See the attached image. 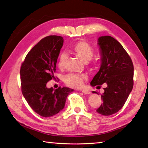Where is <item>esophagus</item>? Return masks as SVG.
<instances>
[{
    "mask_svg": "<svg viewBox=\"0 0 148 148\" xmlns=\"http://www.w3.org/2000/svg\"><path fill=\"white\" fill-rule=\"evenodd\" d=\"M82 92L84 93H85V94H90V92H89L88 90H82Z\"/></svg>",
    "mask_w": 148,
    "mask_h": 148,
    "instance_id": "esophagus-1",
    "label": "esophagus"
}]
</instances>
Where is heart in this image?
<instances>
[{"instance_id":"heart-1","label":"heart","mask_w":148,"mask_h":148,"mask_svg":"<svg viewBox=\"0 0 148 148\" xmlns=\"http://www.w3.org/2000/svg\"><path fill=\"white\" fill-rule=\"evenodd\" d=\"M70 51L74 55L79 58L84 63H87L91 60L93 55V48L88 42L79 41L71 47ZM66 60V55L62 53L60 56L58 66L62 69L64 66ZM86 77L85 75L70 73L64 77V82L68 86L73 88H80L84 84Z\"/></svg>"}]
</instances>
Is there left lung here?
Returning <instances> with one entry per match:
<instances>
[{"label": "left lung", "instance_id": "left-lung-1", "mask_svg": "<svg viewBox=\"0 0 148 148\" xmlns=\"http://www.w3.org/2000/svg\"><path fill=\"white\" fill-rule=\"evenodd\" d=\"M97 41L101 64L90 85L106 86L101 95L103 103L97 112L103 116H110L122 109L132 91L134 66L130 56L116 39L104 36Z\"/></svg>", "mask_w": 148, "mask_h": 148}]
</instances>
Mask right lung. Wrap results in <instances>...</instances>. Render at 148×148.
Instances as JSON below:
<instances>
[{"mask_svg": "<svg viewBox=\"0 0 148 148\" xmlns=\"http://www.w3.org/2000/svg\"><path fill=\"white\" fill-rule=\"evenodd\" d=\"M63 37L49 36L42 39L27 53L21 65V90L25 99L36 113L51 117L63 110L67 96L73 89L60 86L47 88L46 84L54 77Z\"/></svg>", "mask_w": 148, "mask_h": 148, "instance_id": "1", "label": "right lung"}]
</instances>
